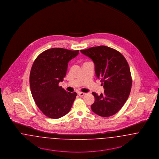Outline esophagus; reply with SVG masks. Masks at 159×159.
<instances>
[{
    "label": "esophagus",
    "mask_w": 159,
    "mask_h": 159,
    "mask_svg": "<svg viewBox=\"0 0 159 159\" xmlns=\"http://www.w3.org/2000/svg\"><path fill=\"white\" fill-rule=\"evenodd\" d=\"M84 94H85V93H82V92H79V93H78V96H79L80 97H83V96H84Z\"/></svg>",
    "instance_id": "34e87169"
}]
</instances>
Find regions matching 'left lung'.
<instances>
[{"instance_id":"obj_1","label":"left lung","mask_w":159,"mask_h":159,"mask_svg":"<svg viewBox=\"0 0 159 159\" xmlns=\"http://www.w3.org/2000/svg\"><path fill=\"white\" fill-rule=\"evenodd\" d=\"M94 63L95 73L101 80L104 93L98 95L91 106L92 111L102 117H109L119 111L129 96L132 86L131 75L124 56L113 48L100 46L81 50Z\"/></svg>"}]
</instances>
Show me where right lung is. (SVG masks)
Here are the masks:
<instances>
[{
  "label": "right lung",
  "instance_id": "add662e5",
  "mask_svg": "<svg viewBox=\"0 0 159 159\" xmlns=\"http://www.w3.org/2000/svg\"><path fill=\"white\" fill-rule=\"evenodd\" d=\"M79 54V50L52 48L35 59L30 75V89L35 102L46 116L58 119L71 109L76 94L59 86L63 81L68 63Z\"/></svg>",
  "mask_w": 159,
  "mask_h": 159
}]
</instances>
